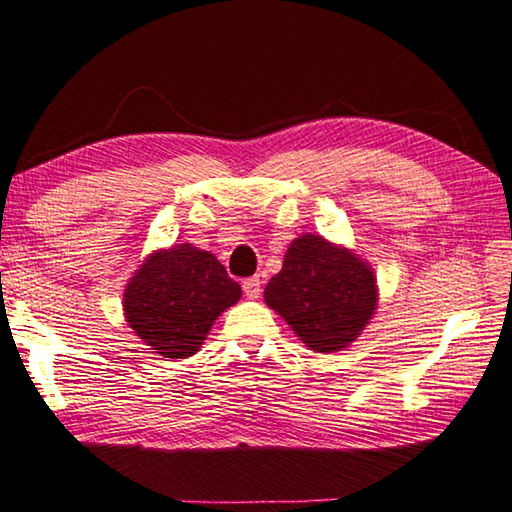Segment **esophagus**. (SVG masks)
<instances>
[{
  "label": "esophagus",
  "instance_id": "obj_1",
  "mask_svg": "<svg viewBox=\"0 0 512 512\" xmlns=\"http://www.w3.org/2000/svg\"><path fill=\"white\" fill-rule=\"evenodd\" d=\"M242 292H245L247 299L261 297V279H258V276H251V279L242 281Z\"/></svg>",
  "mask_w": 512,
  "mask_h": 512
}]
</instances>
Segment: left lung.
I'll list each match as a JSON object with an SVG mask.
<instances>
[{
	"label": "left lung",
	"instance_id": "8db88e82",
	"mask_svg": "<svg viewBox=\"0 0 512 512\" xmlns=\"http://www.w3.org/2000/svg\"><path fill=\"white\" fill-rule=\"evenodd\" d=\"M372 267L322 236L290 242L283 267L265 286V304L290 324L306 347L322 354L354 342L376 311Z\"/></svg>",
	"mask_w": 512,
	"mask_h": 512
}]
</instances>
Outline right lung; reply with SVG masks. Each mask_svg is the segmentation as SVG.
Instances as JSON below:
<instances>
[{
    "mask_svg": "<svg viewBox=\"0 0 512 512\" xmlns=\"http://www.w3.org/2000/svg\"><path fill=\"white\" fill-rule=\"evenodd\" d=\"M240 295L238 281L211 251L183 242L154 251L131 276L124 290V315L156 354L188 358Z\"/></svg>",
    "mask_w": 512,
    "mask_h": 512,
    "instance_id": "right-lung-1",
    "label": "right lung"
}]
</instances>
